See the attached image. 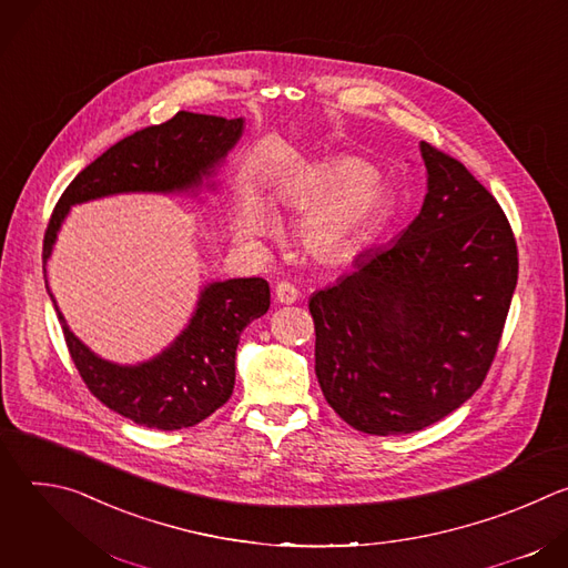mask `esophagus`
<instances>
[{
    "label": "esophagus",
    "instance_id": "esophagus-1",
    "mask_svg": "<svg viewBox=\"0 0 568 568\" xmlns=\"http://www.w3.org/2000/svg\"><path fill=\"white\" fill-rule=\"evenodd\" d=\"M296 298H298V292H296L294 285H290V283H278V285L274 287V301H276L278 305H292V303H296Z\"/></svg>",
    "mask_w": 568,
    "mask_h": 568
}]
</instances>
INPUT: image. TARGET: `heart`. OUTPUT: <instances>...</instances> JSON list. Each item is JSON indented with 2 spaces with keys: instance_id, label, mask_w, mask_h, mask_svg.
Segmentation results:
<instances>
[{
  "instance_id": "b5f03b06",
  "label": "heart",
  "mask_w": 568,
  "mask_h": 568,
  "mask_svg": "<svg viewBox=\"0 0 568 568\" xmlns=\"http://www.w3.org/2000/svg\"><path fill=\"white\" fill-rule=\"evenodd\" d=\"M272 200L301 209L298 240L314 261L351 256L388 209L386 184L368 161L351 154L314 161L285 173L272 186ZM274 226V213L254 184L240 191L237 231L245 237Z\"/></svg>"
}]
</instances>
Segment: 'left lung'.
I'll list each match as a JSON object with an SVG mask.
<instances>
[{"mask_svg": "<svg viewBox=\"0 0 568 568\" xmlns=\"http://www.w3.org/2000/svg\"><path fill=\"white\" fill-rule=\"evenodd\" d=\"M420 154L416 220L310 298L318 386L373 436L420 432L474 395L517 287V242L497 200L449 154L425 141Z\"/></svg>", "mask_w": 568, "mask_h": 568, "instance_id": "8db88e82", "label": "left lung"}]
</instances>
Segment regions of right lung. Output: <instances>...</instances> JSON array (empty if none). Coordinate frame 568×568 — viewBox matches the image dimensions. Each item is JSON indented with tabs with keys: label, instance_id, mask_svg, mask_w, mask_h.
<instances>
[{
	"label": "right lung",
	"instance_id": "1",
	"mask_svg": "<svg viewBox=\"0 0 568 568\" xmlns=\"http://www.w3.org/2000/svg\"><path fill=\"white\" fill-rule=\"evenodd\" d=\"M245 119L178 112L171 121L139 130L80 171L58 200L44 233V285L62 323L71 359L88 388L108 409L150 429H184L202 423L231 397L240 335L270 310L265 278H229L202 285L186 328L154 357L116 364L80 342L62 316L47 281V261L71 206L92 200L156 193L215 191V175L235 148Z\"/></svg>",
	"mask_w": 568,
	"mask_h": 568
}]
</instances>
